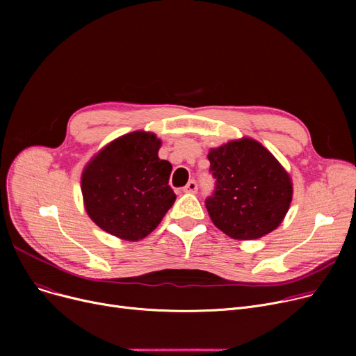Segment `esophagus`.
<instances>
[{
	"label": "esophagus",
	"instance_id": "1",
	"mask_svg": "<svg viewBox=\"0 0 356 356\" xmlns=\"http://www.w3.org/2000/svg\"><path fill=\"white\" fill-rule=\"evenodd\" d=\"M184 193H196L197 192V183L195 180H191L188 184L183 188Z\"/></svg>",
	"mask_w": 356,
	"mask_h": 356
}]
</instances>
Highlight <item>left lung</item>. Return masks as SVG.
Returning <instances> with one entry per match:
<instances>
[{
    "instance_id": "left-lung-1",
    "label": "left lung",
    "mask_w": 356,
    "mask_h": 356,
    "mask_svg": "<svg viewBox=\"0 0 356 356\" xmlns=\"http://www.w3.org/2000/svg\"><path fill=\"white\" fill-rule=\"evenodd\" d=\"M208 159L215 180L207 209L215 227L234 239H257L283 222L293 197L289 173L252 138L212 148Z\"/></svg>"
}]
</instances>
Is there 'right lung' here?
I'll list each match as a JSON object with an SVG mask.
<instances>
[{"mask_svg":"<svg viewBox=\"0 0 356 356\" xmlns=\"http://www.w3.org/2000/svg\"><path fill=\"white\" fill-rule=\"evenodd\" d=\"M160 147L153 133L134 131L105 145L86 164L81 179L85 209L101 229L138 241L173 207L172 164L159 159Z\"/></svg>","mask_w":356,"mask_h":356,"instance_id":"right-lung-1","label":"right lung"}]
</instances>
